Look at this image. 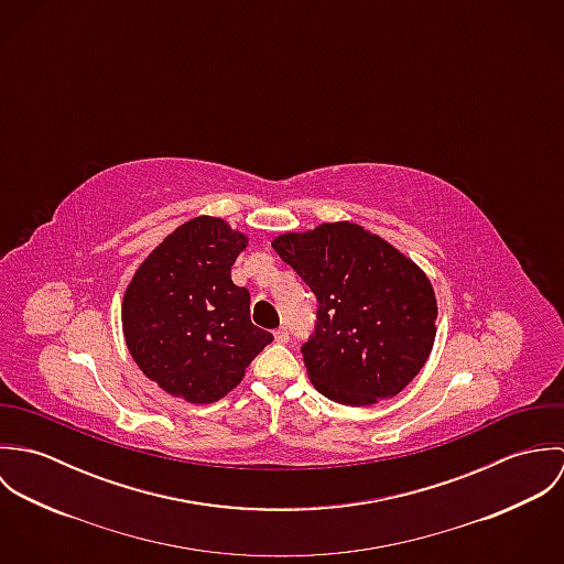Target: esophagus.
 <instances>
[{"label":"esophagus","mask_w":564,"mask_h":564,"mask_svg":"<svg viewBox=\"0 0 564 564\" xmlns=\"http://www.w3.org/2000/svg\"><path fill=\"white\" fill-rule=\"evenodd\" d=\"M273 336H275V340H278V343H289V340H291L289 327H278V329L273 332Z\"/></svg>","instance_id":"obj_1"}]
</instances>
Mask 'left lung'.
Masks as SVG:
<instances>
[{
  "instance_id": "left-lung-1",
  "label": "left lung",
  "mask_w": 564,
  "mask_h": 564,
  "mask_svg": "<svg viewBox=\"0 0 564 564\" xmlns=\"http://www.w3.org/2000/svg\"><path fill=\"white\" fill-rule=\"evenodd\" d=\"M278 256L317 297L302 345L317 391L345 405L398 395L421 371L436 336V300L425 273L393 245L356 224L282 235Z\"/></svg>"
}]
</instances>
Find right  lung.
<instances>
[{
  "mask_svg": "<svg viewBox=\"0 0 564 564\" xmlns=\"http://www.w3.org/2000/svg\"><path fill=\"white\" fill-rule=\"evenodd\" d=\"M247 239L215 217L180 226L139 267L123 297L126 343L141 371L191 403L221 400L273 334L249 319L232 282Z\"/></svg>",
  "mask_w": 564,
  "mask_h": 564,
  "instance_id": "1",
  "label": "right lung"
}]
</instances>
